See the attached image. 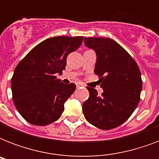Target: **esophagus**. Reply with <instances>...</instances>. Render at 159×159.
<instances>
[{
  "label": "esophagus",
  "mask_w": 159,
  "mask_h": 159,
  "mask_svg": "<svg viewBox=\"0 0 159 159\" xmlns=\"http://www.w3.org/2000/svg\"><path fill=\"white\" fill-rule=\"evenodd\" d=\"M81 87H84V84L82 83V82H79V83H77V88H79Z\"/></svg>",
  "instance_id": "obj_1"
}]
</instances>
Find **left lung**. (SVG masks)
I'll return each instance as SVG.
<instances>
[{"label": "left lung", "mask_w": 159, "mask_h": 159, "mask_svg": "<svg viewBox=\"0 0 159 159\" xmlns=\"http://www.w3.org/2000/svg\"><path fill=\"white\" fill-rule=\"evenodd\" d=\"M84 42L97 53L94 72L104 91L98 96L97 90L87 87L90 96L82 105L85 118L101 129L116 128L130 117L139 102L140 70L129 53L111 39L85 38Z\"/></svg>", "instance_id": "8db88e82"}]
</instances>
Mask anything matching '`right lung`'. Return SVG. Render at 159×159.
<instances>
[{
  "label": "right lung",
  "instance_id": "right-lung-1",
  "mask_svg": "<svg viewBox=\"0 0 159 159\" xmlns=\"http://www.w3.org/2000/svg\"><path fill=\"white\" fill-rule=\"evenodd\" d=\"M82 36H58L36 45L19 62L11 78L12 99L26 121L43 126L53 123L64 111V102L76 89L57 78L65 70L67 55L79 48Z\"/></svg>",
  "mask_w": 159,
  "mask_h": 159
}]
</instances>
